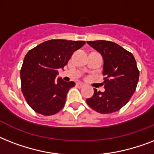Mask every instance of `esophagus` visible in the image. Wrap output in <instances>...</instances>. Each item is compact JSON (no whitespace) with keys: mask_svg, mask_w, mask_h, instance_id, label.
Segmentation results:
<instances>
[{"mask_svg":"<svg viewBox=\"0 0 154 154\" xmlns=\"http://www.w3.org/2000/svg\"><path fill=\"white\" fill-rule=\"evenodd\" d=\"M77 86L79 87V88H82V87L85 86V85L82 82H78V83H77Z\"/></svg>","mask_w":154,"mask_h":154,"instance_id":"1","label":"esophagus"}]
</instances>
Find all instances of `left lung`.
<instances>
[{"instance_id": "left-lung-1", "label": "left lung", "mask_w": 154, "mask_h": 154, "mask_svg": "<svg viewBox=\"0 0 154 154\" xmlns=\"http://www.w3.org/2000/svg\"><path fill=\"white\" fill-rule=\"evenodd\" d=\"M87 43L102 56L105 76V91L94 89L93 97L86 99L87 104L103 114L118 111L126 105L136 90L139 79L136 60L130 52L114 42L99 40Z\"/></svg>"}]
</instances>
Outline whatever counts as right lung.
Wrapping results in <instances>:
<instances>
[{
  "instance_id": "obj_1",
  "label": "right lung",
  "mask_w": 154,
  "mask_h": 154,
  "mask_svg": "<svg viewBox=\"0 0 154 154\" xmlns=\"http://www.w3.org/2000/svg\"><path fill=\"white\" fill-rule=\"evenodd\" d=\"M85 44L82 41L49 40L28 52L20 69L21 90L35 112L50 116L64 107L68 91L75 83L56 77L58 69Z\"/></svg>"
}]
</instances>
